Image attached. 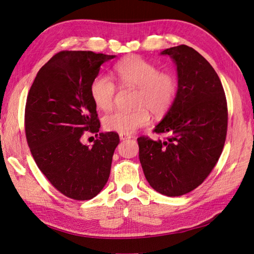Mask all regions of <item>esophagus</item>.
I'll return each instance as SVG.
<instances>
[{
	"label": "esophagus",
	"instance_id": "34e87169",
	"mask_svg": "<svg viewBox=\"0 0 254 254\" xmlns=\"http://www.w3.org/2000/svg\"><path fill=\"white\" fill-rule=\"evenodd\" d=\"M130 137H131V135L124 134V133H120V139H121V141H124V140H127V139H130Z\"/></svg>",
	"mask_w": 254,
	"mask_h": 254
}]
</instances>
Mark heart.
<instances>
[{
  "label": "heart",
  "instance_id": "1",
  "mask_svg": "<svg viewBox=\"0 0 254 254\" xmlns=\"http://www.w3.org/2000/svg\"><path fill=\"white\" fill-rule=\"evenodd\" d=\"M113 74L122 87L135 88L134 109L114 110L103 119L109 131L130 134L150 122L151 113L163 115L168 112L178 94L177 76L141 56H129L113 66ZM90 95L97 108L109 110L114 104L117 86L107 76L98 75L90 84Z\"/></svg>",
  "mask_w": 254,
  "mask_h": 254
}]
</instances>
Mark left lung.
Returning <instances> with one entry per match:
<instances>
[{"label":"left lung","mask_w":254,"mask_h":254,"mask_svg":"<svg viewBox=\"0 0 254 254\" xmlns=\"http://www.w3.org/2000/svg\"><path fill=\"white\" fill-rule=\"evenodd\" d=\"M177 64L178 94L164 119L153 129L164 141L137 137L145 178L159 193L188 194L207 178L224 149L228 106L217 73L188 45L161 52Z\"/></svg>","instance_id":"8db88e82"}]
</instances>
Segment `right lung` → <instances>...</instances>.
<instances>
[{"instance_id":"right-lung-1","label":"right lung","mask_w":254,"mask_h":254,"mask_svg":"<svg viewBox=\"0 0 254 254\" xmlns=\"http://www.w3.org/2000/svg\"><path fill=\"white\" fill-rule=\"evenodd\" d=\"M114 57L61 51L40 68L27 95L25 135L35 162L54 188L75 200H89L103 190L120 143L117 132L99 133L92 147L80 141L99 131L90 84Z\"/></svg>"}]
</instances>
